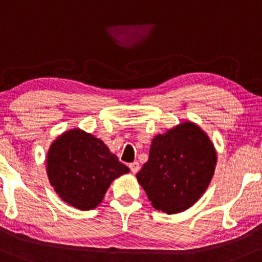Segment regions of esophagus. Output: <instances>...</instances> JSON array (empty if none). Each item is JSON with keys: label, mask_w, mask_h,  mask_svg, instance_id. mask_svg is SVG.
Segmentation results:
<instances>
[{"label": "esophagus", "mask_w": 262, "mask_h": 262, "mask_svg": "<svg viewBox=\"0 0 262 262\" xmlns=\"http://www.w3.org/2000/svg\"><path fill=\"white\" fill-rule=\"evenodd\" d=\"M128 167H130L131 172L134 173V174H135V173L139 172V169H140V164H139V162H132V163L128 164Z\"/></svg>", "instance_id": "esophagus-1"}]
</instances>
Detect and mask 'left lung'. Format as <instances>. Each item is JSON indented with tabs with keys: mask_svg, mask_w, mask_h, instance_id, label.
<instances>
[{
	"mask_svg": "<svg viewBox=\"0 0 262 262\" xmlns=\"http://www.w3.org/2000/svg\"><path fill=\"white\" fill-rule=\"evenodd\" d=\"M215 164L216 151L208 135L186 121L154 137L148 161L136 178L155 209L176 214L201 198Z\"/></svg>",
	"mask_w": 262,
	"mask_h": 262,
	"instance_id": "left-lung-1",
	"label": "left lung"
}]
</instances>
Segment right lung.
Segmentation results:
<instances>
[{"mask_svg": "<svg viewBox=\"0 0 262 262\" xmlns=\"http://www.w3.org/2000/svg\"><path fill=\"white\" fill-rule=\"evenodd\" d=\"M130 172L101 140L80 128L64 132L47 155V174L57 194L80 210L96 208L111 182Z\"/></svg>", "mask_w": 262, "mask_h": 262, "instance_id": "1", "label": "right lung"}]
</instances>
